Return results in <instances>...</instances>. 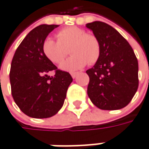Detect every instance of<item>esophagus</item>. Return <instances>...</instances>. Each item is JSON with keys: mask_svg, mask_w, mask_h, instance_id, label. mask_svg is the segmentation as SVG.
I'll return each mask as SVG.
<instances>
[{"mask_svg": "<svg viewBox=\"0 0 149 149\" xmlns=\"http://www.w3.org/2000/svg\"><path fill=\"white\" fill-rule=\"evenodd\" d=\"M71 75H72V78H75V77H77V72H72V73H71Z\"/></svg>", "mask_w": 149, "mask_h": 149, "instance_id": "obj_1", "label": "esophagus"}]
</instances>
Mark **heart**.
<instances>
[{
    "label": "heart",
    "instance_id": "b5f03b06",
    "mask_svg": "<svg viewBox=\"0 0 149 149\" xmlns=\"http://www.w3.org/2000/svg\"><path fill=\"white\" fill-rule=\"evenodd\" d=\"M72 55L61 66L62 70L74 72L88 63L93 65L101 54L99 40L93 34L77 27H67L57 33V40L48 37L43 41L42 51L45 56L55 64L61 63L67 56V49Z\"/></svg>",
    "mask_w": 149,
    "mask_h": 149
}]
</instances>
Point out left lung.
I'll return each instance as SVG.
<instances>
[{"instance_id": "obj_1", "label": "left lung", "mask_w": 149, "mask_h": 149, "mask_svg": "<svg viewBox=\"0 0 149 149\" xmlns=\"http://www.w3.org/2000/svg\"><path fill=\"white\" fill-rule=\"evenodd\" d=\"M99 40L100 59L86 71L88 95L98 108L115 110L126 107L138 88V62L127 40L113 27L95 21L87 23Z\"/></svg>"}]
</instances>
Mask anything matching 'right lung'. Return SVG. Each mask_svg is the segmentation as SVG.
<instances>
[{
  "label": "right lung",
  "mask_w": 149,
  "mask_h": 149,
  "mask_svg": "<svg viewBox=\"0 0 149 149\" xmlns=\"http://www.w3.org/2000/svg\"><path fill=\"white\" fill-rule=\"evenodd\" d=\"M59 25L42 24L31 30L15 51L10 70L12 95L22 112L49 118L62 107L72 82L69 72L57 69L42 51L43 41ZM55 70L53 77L47 75Z\"/></svg>",
  "instance_id": "add662e5"
}]
</instances>
